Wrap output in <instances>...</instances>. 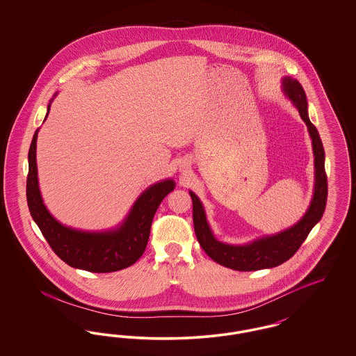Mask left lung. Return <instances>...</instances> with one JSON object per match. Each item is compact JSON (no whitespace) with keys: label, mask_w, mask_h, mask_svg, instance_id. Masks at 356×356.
<instances>
[{"label":"left lung","mask_w":356,"mask_h":356,"mask_svg":"<svg viewBox=\"0 0 356 356\" xmlns=\"http://www.w3.org/2000/svg\"><path fill=\"white\" fill-rule=\"evenodd\" d=\"M283 90L288 99L298 108L299 115L308 127L312 138V149L315 156V189L314 197L303 219L286 231L272 236L257 238L245 245H231L221 243L213 236L205 218L203 204L199 197L189 192L193 204V227L195 234L205 254L212 260L235 271H257L283 264L300 248L311 229L322 219L327 203V175L324 170V148L316 127L309 121L307 111L305 89L298 80L291 77L283 79Z\"/></svg>","instance_id":"left-lung-1"}]
</instances>
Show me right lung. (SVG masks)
Returning a JSON list of instances; mask_svg holds the SVG:
<instances>
[{
	"instance_id": "1",
	"label": "right lung",
	"mask_w": 356,
	"mask_h": 356,
	"mask_svg": "<svg viewBox=\"0 0 356 356\" xmlns=\"http://www.w3.org/2000/svg\"><path fill=\"white\" fill-rule=\"evenodd\" d=\"M49 109L51 105H48V113ZM37 134L38 129L34 134L28 153L26 200L33 220L53 252L73 268L97 273L120 271L135 264L145 251L153 216L163 199L175 189V181L164 180L144 191L127 219L116 229L104 232L72 229L56 220L42 202L35 164Z\"/></svg>"
}]
</instances>
